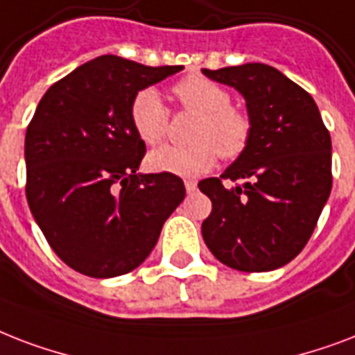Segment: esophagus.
I'll use <instances>...</instances> for the list:
<instances>
[{"label":"esophagus","instance_id":"esophagus-1","mask_svg":"<svg viewBox=\"0 0 355 355\" xmlns=\"http://www.w3.org/2000/svg\"><path fill=\"white\" fill-rule=\"evenodd\" d=\"M185 189H187V192H189V194L196 191V181H194V180H187L185 181Z\"/></svg>","mask_w":355,"mask_h":355}]
</instances>
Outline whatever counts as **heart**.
I'll return each mask as SVG.
<instances>
[{"instance_id": "obj_1", "label": "heart", "mask_w": 355, "mask_h": 355, "mask_svg": "<svg viewBox=\"0 0 355 355\" xmlns=\"http://www.w3.org/2000/svg\"><path fill=\"white\" fill-rule=\"evenodd\" d=\"M174 94L185 111L200 114L194 125L192 146H163L148 155L153 172L181 178H198L213 168L220 153L235 159L248 146L252 120L232 105V94L203 76H187L174 85ZM129 120L144 144L155 146L168 131V111L155 89H142L129 103Z\"/></svg>"}]
</instances>
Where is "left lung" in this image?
Returning <instances> with one entry per match:
<instances>
[{
	"label": "left lung",
	"mask_w": 355,
	"mask_h": 355,
	"mask_svg": "<svg viewBox=\"0 0 355 355\" xmlns=\"http://www.w3.org/2000/svg\"><path fill=\"white\" fill-rule=\"evenodd\" d=\"M202 72L237 90L252 120L244 152L220 178L198 183L213 202L203 241L235 270H276L304 250L328 202V129L311 96L272 66L248 62ZM222 179L239 183L226 187Z\"/></svg>",
	"instance_id": "8db88e82"
}]
</instances>
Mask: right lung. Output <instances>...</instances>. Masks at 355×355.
<instances>
[{"label": "right lung", "instance_id": "obj_1", "mask_svg": "<svg viewBox=\"0 0 355 355\" xmlns=\"http://www.w3.org/2000/svg\"><path fill=\"white\" fill-rule=\"evenodd\" d=\"M183 66L101 55L48 89L26 133L27 203L51 250L73 270H135L185 198L174 174H139L146 144L129 120L139 90Z\"/></svg>", "mask_w": 355, "mask_h": 355}]
</instances>
